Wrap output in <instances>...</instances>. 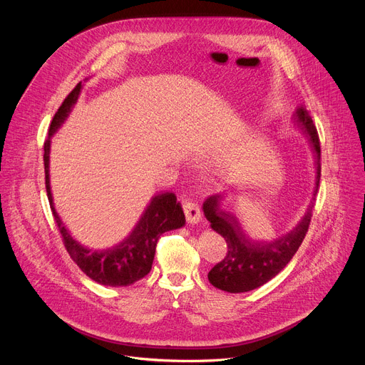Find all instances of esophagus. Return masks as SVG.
Here are the masks:
<instances>
[{"instance_id": "esophagus-1", "label": "esophagus", "mask_w": 365, "mask_h": 365, "mask_svg": "<svg viewBox=\"0 0 365 365\" xmlns=\"http://www.w3.org/2000/svg\"><path fill=\"white\" fill-rule=\"evenodd\" d=\"M182 205H183V212L186 217V221L189 224H197L200 221V210L196 202H193L186 195L182 196Z\"/></svg>"}]
</instances>
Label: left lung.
I'll return each instance as SVG.
<instances>
[{
	"label": "left lung",
	"instance_id": "obj_1",
	"mask_svg": "<svg viewBox=\"0 0 365 365\" xmlns=\"http://www.w3.org/2000/svg\"><path fill=\"white\" fill-rule=\"evenodd\" d=\"M294 121L297 123V127L303 130L317 153L318 176L317 189L314 193L317 195L321 179V145L318 130L314 121H312V117L309 115L306 107L297 108L294 114ZM221 195H212L203 202V214L206 220L211 222L214 231L224 237L228 248L224 259H221L207 273V279H210L212 286L224 292H250L272 280L289 264L292 257L296 254L302 241L306 237L314 205H309L306 215L302 218L294 230L272 242H258L250 240L245 235L240 221L234 214L221 210Z\"/></svg>",
	"mask_w": 365,
	"mask_h": 365
}]
</instances>
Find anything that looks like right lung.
Wrapping results in <instances>:
<instances>
[{"label":"right lung","instance_id":"1","mask_svg":"<svg viewBox=\"0 0 365 365\" xmlns=\"http://www.w3.org/2000/svg\"><path fill=\"white\" fill-rule=\"evenodd\" d=\"M79 92L81 83H78L62 102V106L50 123L48 137L53 135L65 121L78 99ZM48 151L50 138L44 143L43 155L47 197L65 248L78 267L93 282L113 287L130 286L147 276L151 270L155 245H158L160 235L185 225V214L180 203L176 202V195L172 192H165L154 196L134 231L118 245L101 251L89 250L71 237L55 210L48 182Z\"/></svg>","mask_w":365,"mask_h":365}]
</instances>
